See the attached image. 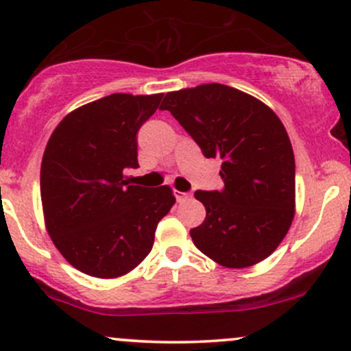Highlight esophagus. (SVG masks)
Here are the masks:
<instances>
[{"label":"esophagus","mask_w":351,"mask_h":351,"mask_svg":"<svg viewBox=\"0 0 351 351\" xmlns=\"http://www.w3.org/2000/svg\"><path fill=\"white\" fill-rule=\"evenodd\" d=\"M175 196H176V199L180 201H188V199H191V193H183V191H175Z\"/></svg>","instance_id":"esophagus-1"}]
</instances>
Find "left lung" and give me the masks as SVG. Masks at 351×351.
I'll list each match as a JSON object with an SVG mask.
<instances>
[{"label": "left lung", "instance_id": "obj_1", "mask_svg": "<svg viewBox=\"0 0 351 351\" xmlns=\"http://www.w3.org/2000/svg\"><path fill=\"white\" fill-rule=\"evenodd\" d=\"M170 110L206 158H221L223 191H196L206 219L193 243L223 267L244 269L279 247L295 216V158L284 123L259 99L223 84L168 92Z\"/></svg>", "mask_w": 351, "mask_h": 351}]
</instances>
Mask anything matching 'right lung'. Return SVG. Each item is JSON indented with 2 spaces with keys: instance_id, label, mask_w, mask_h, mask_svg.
Returning a JSON list of instances; mask_svg holds the SVG:
<instances>
[{
  "instance_id": "right-lung-1",
  "label": "right lung",
  "mask_w": 351,
  "mask_h": 351,
  "mask_svg": "<svg viewBox=\"0 0 351 351\" xmlns=\"http://www.w3.org/2000/svg\"><path fill=\"white\" fill-rule=\"evenodd\" d=\"M163 94H112L75 108L52 132L41 163L44 224L64 259L99 279H117L148 256L170 213V186L128 184L138 168L136 132Z\"/></svg>"
}]
</instances>
